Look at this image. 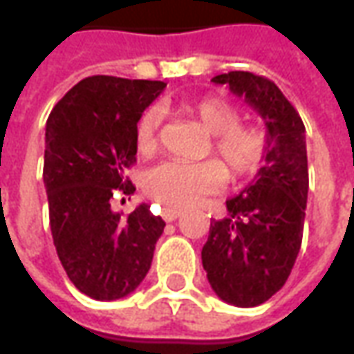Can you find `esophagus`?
I'll use <instances>...</instances> for the list:
<instances>
[{"instance_id": "34e87169", "label": "esophagus", "mask_w": 354, "mask_h": 354, "mask_svg": "<svg viewBox=\"0 0 354 354\" xmlns=\"http://www.w3.org/2000/svg\"><path fill=\"white\" fill-rule=\"evenodd\" d=\"M161 216L165 222H174L176 218H180V216H182V210H178V208H165Z\"/></svg>"}]
</instances>
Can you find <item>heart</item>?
<instances>
[{"label":"heart","instance_id":"obj_1","mask_svg":"<svg viewBox=\"0 0 354 354\" xmlns=\"http://www.w3.org/2000/svg\"><path fill=\"white\" fill-rule=\"evenodd\" d=\"M182 111L197 119L212 134V151L226 165L233 180H245L260 170L266 159L267 138L258 124L241 123V109L223 96H203L182 104ZM162 113L157 106L147 108L136 124V149L149 157L159 147ZM223 164V165H224ZM216 159L201 162L167 161L149 169L144 192L165 208H185L218 192L227 173Z\"/></svg>","mask_w":354,"mask_h":354}]
</instances>
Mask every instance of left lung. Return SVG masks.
<instances>
[{
	"label": "left lung",
	"instance_id": "1",
	"mask_svg": "<svg viewBox=\"0 0 354 354\" xmlns=\"http://www.w3.org/2000/svg\"><path fill=\"white\" fill-rule=\"evenodd\" d=\"M248 102L267 127L263 167L237 197L227 218L212 220L203 267L216 296L256 307L284 286L304 237L309 189L305 124L281 88L263 75L230 72L212 77Z\"/></svg>",
	"mask_w": 354,
	"mask_h": 354
}]
</instances>
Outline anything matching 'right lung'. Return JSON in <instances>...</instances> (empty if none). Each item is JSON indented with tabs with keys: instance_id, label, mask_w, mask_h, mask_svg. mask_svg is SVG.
Masks as SVG:
<instances>
[{
	"instance_id": "obj_1",
	"label": "right lung",
	"mask_w": 354,
	"mask_h": 354,
	"mask_svg": "<svg viewBox=\"0 0 354 354\" xmlns=\"http://www.w3.org/2000/svg\"><path fill=\"white\" fill-rule=\"evenodd\" d=\"M167 83L93 75L50 111L43 182L60 263L85 296L111 301L138 288L165 222L140 205L129 218L113 195H132L124 170L136 162V124Z\"/></svg>"
}]
</instances>
